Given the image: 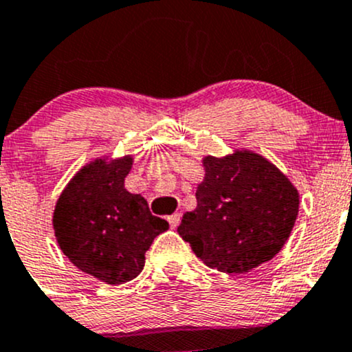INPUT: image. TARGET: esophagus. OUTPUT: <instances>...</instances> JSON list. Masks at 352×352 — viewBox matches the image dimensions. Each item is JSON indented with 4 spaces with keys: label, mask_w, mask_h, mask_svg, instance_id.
<instances>
[{
    "label": "esophagus",
    "mask_w": 352,
    "mask_h": 352,
    "mask_svg": "<svg viewBox=\"0 0 352 352\" xmlns=\"http://www.w3.org/2000/svg\"><path fill=\"white\" fill-rule=\"evenodd\" d=\"M168 222H169V226H171V229H176L181 222V215L179 213H173V215L168 217Z\"/></svg>",
    "instance_id": "1"
}]
</instances>
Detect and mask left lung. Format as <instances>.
<instances>
[{
  "label": "left lung",
  "instance_id": "obj_1",
  "mask_svg": "<svg viewBox=\"0 0 352 352\" xmlns=\"http://www.w3.org/2000/svg\"><path fill=\"white\" fill-rule=\"evenodd\" d=\"M203 168L197 208L184 213L177 234L206 266L222 273H249L273 259L298 215L292 181L252 151L206 155Z\"/></svg>",
  "mask_w": 352,
  "mask_h": 352
}]
</instances>
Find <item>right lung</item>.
I'll return each instance as SVG.
<instances>
[{"mask_svg": "<svg viewBox=\"0 0 352 352\" xmlns=\"http://www.w3.org/2000/svg\"><path fill=\"white\" fill-rule=\"evenodd\" d=\"M132 162V155L91 161L69 181L54 210L60 251L78 270L107 285L139 276L152 241L169 229L149 212L144 197L125 190Z\"/></svg>", "mask_w": 352, "mask_h": 352, "instance_id": "right-lung-1", "label": "right lung"}]
</instances>
